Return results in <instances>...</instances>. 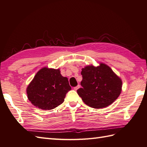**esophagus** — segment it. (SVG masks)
Returning a JSON list of instances; mask_svg holds the SVG:
<instances>
[{
    "mask_svg": "<svg viewBox=\"0 0 147 147\" xmlns=\"http://www.w3.org/2000/svg\"><path fill=\"white\" fill-rule=\"evenodd\" d=\"M80 88V86L78 85V86H76V87H74V89L75 90V91H77V90H78L79 88Z\"/></svg>",
    "mask_w": 147,
    "mask_h": 147,
    "instance_id": "esophagus-1",
    "label": "esophagus"
}]
</instances>
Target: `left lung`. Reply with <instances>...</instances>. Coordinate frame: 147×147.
I'll return each mask as SVG.
<instances>
[{
  "mask_svg": "<svg viewBox=\"0 0 147 147\" xmlns=\"http://www.w3.org/2000/svg\"><path fill=\"white\" fill-rule=\"evenodd\" d=\"M82 88L77 90L83 102L88 106L102 109L110 106L122 91V81L111 67L103 63L82 68Z\"/></svg>",
  "mask_w": 147,
  "mask_h": 147,
  "instance_id": "obj_1",
  "label": "left lung"
}]
</instances>
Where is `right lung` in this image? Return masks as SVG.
Wrapping results in <instances>:
<instances>
[{"instance_id": "add662e5", "label": "right lung", "mask_w": 147, "mask_h": 147, "mask_svg": "<svg viewBox=\"0 0 147 147\" xmlns=\"http://www.w3.org/2000/svg\"><path fill=\"white\" fill-rule=\"evenodd\" d=\"M71 89L68 79L62 76L59 69L43 67L27 86V94L34 106L51 110L64 102Z\"/></svg>"}]
</instances>
